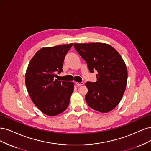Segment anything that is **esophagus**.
<instances>
[{
  "mask_svg": "<svg viewBox=\"0 0 151 151\" xmlns=\"http://www.w3.org/2000/svg\"><path fill=\"white\" fill-rule=\"evenodd\" d=\"M76 84L77 86H81L84 85V83H83V82H82V83H76Z\"/></svg>",
  "mask_w": 151,
  "mask_h": 151,
  "instance_id": "obj_1",
  "label": "esophagus"
}]
</instances>
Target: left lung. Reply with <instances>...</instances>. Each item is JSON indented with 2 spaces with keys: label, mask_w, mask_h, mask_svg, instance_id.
<instances>
[{
  "label": "left lung",
  "mask_w": 151,
  "mask_h": 151,
  "mask_svg": "<svg viewBox=\"0 0 151 151\" xmlns=\"http://www.w3.org/2000/svg\"><path fill=\"white\" fill-rule=\"evenodd\" d=\"M74 46L86 62L89 72H98L96 81L86 83L88 89L86 103L98 111H110L120 103L126 88L127 69L123 58L106 43H74Z\"/></svg>",
  "instance_id": "obj_1"
}]
</instances>
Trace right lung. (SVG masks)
Masks as SVG:
<instances>
[{
  "instance_id": "1",
  "label": "right lung",
  "mask_w": 151,
  "mask_h": 151,
  "mask_svg": "<svg viewBox=\"0 0 151 151\" xmlns=\"http://www.w3.org/2000/svg\"><path fill=\"white\" fill-rule=\"evenodd\" d=\"M73 43L41 48L27 68L25 82L31 99L40 110L48 116L64 111L68 106L74 83L55 79L63 71L67 53Z\"/></svg>"
}]
</instances>
